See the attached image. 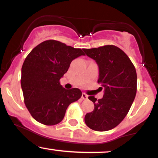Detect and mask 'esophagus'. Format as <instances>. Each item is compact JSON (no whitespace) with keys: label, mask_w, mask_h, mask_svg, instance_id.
<instances>
[{"label":"esophagus","mask_w":158,"mask_h":158,"mask_svg":"<svg viewBox=\"0 0 158 158\" xmlns=\"http://www.w3.org/2000/svg\"><path fill=\"white\" fill-rule=\"evenodd\" d=\"M81 99H83L84 100H86V99H88V95L85 94V93H83L82 95H81Z\"/></svg>","instance_id":"34e87169"}]
</instances>
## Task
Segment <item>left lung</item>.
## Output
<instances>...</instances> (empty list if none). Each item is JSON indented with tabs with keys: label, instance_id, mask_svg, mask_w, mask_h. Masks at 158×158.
I'll return each mask as SVG.
<instances>
[{
	"label": "left lung",
	"instance_id": "obj_1",
	"mask_svg": "<svg viewBox=\"0 0 158 158\" xmlns=\"http://www.w3.org/2000/svg\"><path fill=\"white\" fill-rule=\"evenodd\" d=\"M84 51L98 64L97 81L105 88L102 99L88 97L94 103V109L86 114L85 124L97 131L113 129L126 117L135 100L137 93L135 68L128 56L114 45L84 49Z\"/></svg>",
	"mask_w": 158,
	"mask_h": 158
}]
</instances>
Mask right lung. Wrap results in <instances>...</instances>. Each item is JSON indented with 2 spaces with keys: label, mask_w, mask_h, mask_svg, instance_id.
Wrapping results in <instances>:
<instances>
[{
  "label": "right lung",
  "mask_w": 158,
  "mask_h": 158,
  "mask_svg": "<svg viewBox=\"0 0 158 158\" xmlns=\"http://www.w3.org/2000/svg\"><path fill=\"white\" fill-rule=\"evenodd\" d=\"M80 56H85L81 49L47 40L27 56L21 68V85L25 106L36 121L46 126L58 124L69 105L81 97L79 88L65 89L59 81L71 61Z\"/></svg>",
  "instance_id": "obj_1"
}]
</instances>
